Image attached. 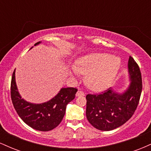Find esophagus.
Here are the masks:
<instances>
[{
  "label": "esophagus",
  "mask_w": 151,
  "mask_h": 151,
  "mask_svg": "<svg viewBox=\"0 0 151 151\" xmlns=\"http://www.w3.org/2000/svg\"><path fill=\"white\" fill-rule=\"evenodd\" d=\"M84 92L82 91H78L77 93H76V96H84Z\"/></svg>",
  "instance_id": "esophagus-1"
}]
</instances>
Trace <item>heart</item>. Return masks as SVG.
<instances>
[{"mask_svg": "<svg viewBox=\"0 0 151 151\" xmlns=\"http://www.w3.org/2000/svg\"><path fill=\"white\" fill-rule=\"evenodd\" d=\"M120 65L117 57L106 53L91 54L77 60L73 73L86 75L85 83L89 89L101 90L114 80Z\"/></svg>", "mask_w": 151, "mask_h": 151, "instance_id": "obj_1", "label": "heart"}]
</instances>
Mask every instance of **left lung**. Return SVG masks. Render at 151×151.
Returning a JSON list of instances; mask_svg holds the SVG:
<instances>
[{
  "label": "left lung",
  "instance_id": "obj_1",
  "mask_svg": "<svg viewBox=\"0 0 151 151\" xmlns=\"http://www.w3.org/2000/svg\"><path fill=\"white\" fill-rule=\"evenodd\" d=\"M129 72L131 82L124 93L119 94L111 89L86 96V115L93 127L100 131H111L131 119L136 110L142 91L139 66L129 57Z\"/></svg>",
  "mask_w": 151,
  "mask_h": 151
}]
</instances>
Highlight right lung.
<instances>
[{"mask_svg":"<svg viewBox=\"0 0 151 151\" xmlns=\"http://www.w3.org/2000/svg\"><path fill=\"white\" fill-rule=\"evenodd\" d=\"M77 91V88H62L49 101L35 104L21 99L15 83V70L11 78L10 96L15 111L27 125L37 131H49L56 128L65 116L67 104L75 98Z\"/></svg>","mask_w":151,"mask_h":151,"instance_id":"right-lung-1","label":"right lung"}]
</instances>
